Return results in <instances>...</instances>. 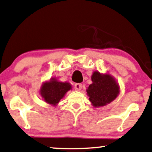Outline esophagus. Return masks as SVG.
<instances>
[{"instance_id":"34e87169","label":"esophagus","mask_w":152,"mask_h":152,"mask_svg":"<svg viewBox=\"0 0 152 152\" xmlns=\"http://www.w3.org/2000/svg\"><path fill=\"white\" fill-rule=\"evenodd\" d=\"M81 88H82V84L81 83H75V90L77 91H80L81 90Z\"/></svg>"}]
</instances>
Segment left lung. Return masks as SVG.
<instances>
[{
	"label": "left lung",
	"instance_id": "left-lung-1",
	"mask_svg": "<svg viewBox=\"0 0 152 152\" xmlns=\"http://www.w3.org/2000/svg\"><path fill=\"white\" fill-rule=\"evenodd\" d=\"M92 83L86 90L90 102L94 107L105 105L119 94V86L113 77L95 71L92 75Z\"/></svg>",
	"mask_w": 152,
	"mask_h": 152
}]
</instances>
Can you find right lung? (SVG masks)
I'll use <instances>...</instances> for the list:
<instances>
[{
    "label": "right lung",
    "instance_id": "obj_1",
    "mask_svg": "<svg viewBox=\"0 0 152 152\" xmlns=\"http://www.w3.org/2000/svg\"><path fill=\"white\" fill-rule=\"evenodd\" d=\"M71 88V85L69 83L60 82L55 79H51L42 86L40 94L45 102L53 105H56Z\"/></svg>",
    "mask_w": 152,
    "mask_h": 152
}]
</instances>
